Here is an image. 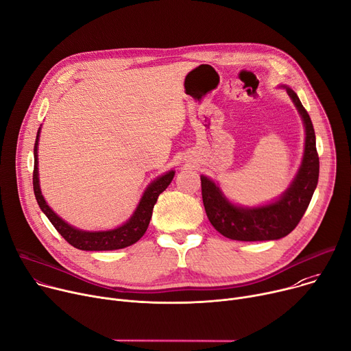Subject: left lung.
<instances>
[{"mask_svg":"<svg viewBox=\"0 0 351 351\" xmlns=\"http://www.w3.org/2000/svg\"><path fill=\"white\" fill-rule=\"evenodd\" d=\"M287 93L304 119L306 138L301 169L278 201L252 209L234 206L223 197L215 182L201 176L202 201L206 217L212 226L228 239L240 241L281 239L300 223L312 199L319 178V156L316 152L315 130L311 117L298 95L288 87Z\"/></svg>","mask_w":351,"mask_h":351,"instance_id":"1","label":"left lung"}]
</instances>
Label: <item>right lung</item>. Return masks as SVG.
Returning a JSON list of instances; mask_svg holds the SVG:
<instances>
[{
	"label": "right lung",
	"mask_w": 351,
	"mask_h": 351,
	"mask_svg": "<svg viewBox=\"0 0 351 351\" xmlns=\"http://www.w3.org/2000/svg\"><path fill=\"white\" fill-rule=\"evenodd\" d=\"M38 138H39V130H38V136L34 147V156H35L34 193L40 209L43 210L47 219L51 222V225L55 226V229L66 239L67 243H70L75 249L87 250V252L118 250V249H123L133 243H136V241L147 230L154 204L157 202L158 195L163 193L171 182L174 177V171H169L167 174L158 177L147 186V190L145 191L136 210L133 213V217L125 225L114 230H106V232H83L70 226L63 219H60L58 215L47 206L46 201L42 197L40 188H39V177H38Z\"/></svg>",
	"instance_id": "add662e5"
}]
</instances>
